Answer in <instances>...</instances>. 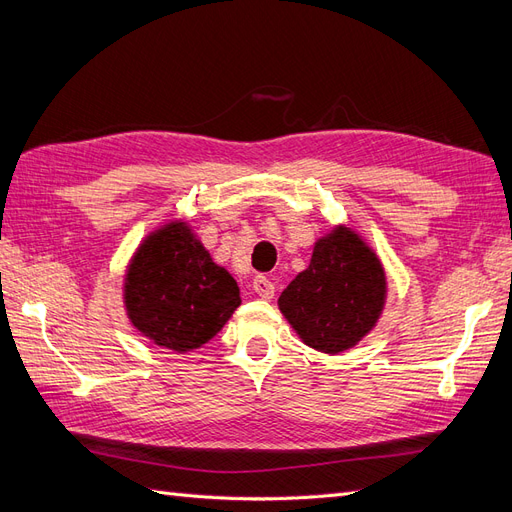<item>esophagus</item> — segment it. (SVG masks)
<instances>
[{
	"instance_id": "esophagus-1",
	"label": "esophagus",
	"mask_w": 512,
	"mask_h": 512,
	"mask_svg": "<svg viewBox=\"0 0 512 512\" xmlns=\"http://www.w3.org/2000/svg\"><path fill=\"white\" fill-rule=\"evenodd\" d=\"M252 288H254V292L258 294V297H262V299H273V294H275L273 282L269 280V277H265V275H256L254 282H252Z\"/></svg>"
}]
</instances>
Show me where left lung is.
Here are the masks:
<instances>
[{"instance_id":"1","label":"left lung","mask_w":512,"mask_h":512,"mask_svg":"<svg viewBox=\"0 0 512 512\" xmlns=\"http://www.w3.org/2000/svg\"><path fill=\"white\" fill-rule=\"evenodd\" d=\"M384 297L386 277L378 256L350 228L337 226L314 245L309 267L277 303L307 346L337 354L374 329Z\"/></svg>"}]
</instances>
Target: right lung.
<instances>
[{"label":"right lung","mask_w":512,"mask_h":512,"mask_svg":"<svg viewBox=\"0 0 512 512\" xmlns=\"http://www.w3.org/2000/svg\"><path fill=\"white\" fill-rule=\"evenodd\" d=\"M123 299L134 327L175 352L207 344L241 305L237 282L183 222L166 224L138 247Z\"/></svg>","instance_id":"right-lung-1"}]
</instances>
